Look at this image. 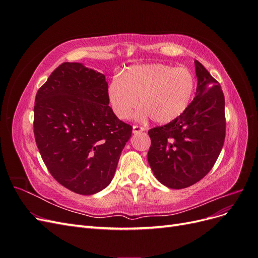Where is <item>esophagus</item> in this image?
Returning <instances> with one entry per match:
<instances>
[{
	"mask_svg": "<svg viewBox=\"0 0 258 258\" xmlns=\"http://www.w3.org/2000/svg\"><path fill=\"white\" fill-rule=\"evenodd\" d=\"M145 128L142 126H138V124H134V134H139V132L144 131Z\"/></svg>",
	"mask_w": 258,
	"mask_h": 258,
	"instance_id": "obj_1",
	"label": "esophagus"
}]
</instances>
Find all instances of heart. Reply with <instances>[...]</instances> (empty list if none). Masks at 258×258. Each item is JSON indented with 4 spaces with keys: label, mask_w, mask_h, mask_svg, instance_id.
<instances>
[{
    "label": "heart",
    "mask_w": 258,
    "mask_h": 258,
    "mask_svg": "<svg viewBox=\"0 0 258 258\" xmlns=\"http://www.w3.org/2000/svg\"><path fill=\"white\" fill-rule=\"evenodd\" d=\"M195 88V77L185 67L172 68L161 63L134 66L111 81L108 98L120 119L128 118L140 104V118L150 116L155 122L168 123L186 111Z\"/></svg>",
    "instance_id": "1"
}]
</instances>
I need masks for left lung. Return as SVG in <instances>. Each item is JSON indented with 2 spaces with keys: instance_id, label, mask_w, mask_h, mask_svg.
Listing matches in <instances>:
<instances>
[{
  "instance_id": "8db88e82",
  "label": "left lung",
  "mask_w": 258,
  "mask_h": 258,
  "mask_svg": "<svg viewBox=\"0 0 258 258\" xmlns=\"http://www.w3.org/2000/svg\"><path fill=\"white\" fill-rule=\"evenodd\" d=\"M197 88L192 102L176 119L148 130L147 160L158 181L181 189L213 168L226 135L225 98L221 85L195 60Z\"/></svg>"
}]
</instances>
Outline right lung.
<instances>
[{"label": "right lung", "instance_id": "obj_1", "mask_svg": "<svg viewBox=\"0 0 258 258\" xmlns=\"http://www.w3.org/2000/svg\"><path fill=\"white\" fill-rule=\"evenodd\" d=\"M105 76L63 62L37 90L33 131L42 159L66 188L96 194L111 183L132 126L108 106Z\"/></svg>", "mask_w": 258, "mask_h": 258}]
</instances>
